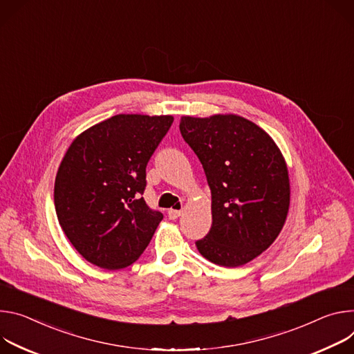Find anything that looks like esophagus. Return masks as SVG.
<instances>
[{"mask_svg":"<svg viewBox=\"0 0 354 354\" xmlns=\"http://www.w3.org/2000/svg\"><path fill=\"white\" fill-rule=\"evenodd\" d=\"M180 215H181V211H178V209H169L167 211V216L170 219H177Z\"/></svg>","mask_w":354,"mask_h":354,"instance_id":"obj_1","label":"esophagus"}]
</instances>
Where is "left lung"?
Here are the masks:
<instances>
[{
	"mask_svg": "<svg viewBox=\"0 0 354 354\" xmlns=\"http://www.w3.org/2000/svg\"><path fill=\"white\" fill-rule=\"evenodd\" d=\"M180 132L200 159L212 197V226L195 242L223 267H239L281 232L290 207L284 157L256 124L238 115L183 116Z\"/></svg>",
	"mask_w": 354,
	"mask_h": 354,
	"instance_id": "1",
	"label": "left lung"
}]
</instances>
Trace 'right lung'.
Wrapping results in <instances>:
<instances>
[{
	"label": "right lung",
	"mask_w": 354,
	"mask_h": 354,
	"mask_svg": "<svg viewBox=\"0 0 354 354\" xmlns=\"http://www.w3.org/2000/svg\"><path fill=\"white\" fill-rule=\"evenodd\" d=\"M173 121L171 115H115L70 145L55 181V207L87 261L124 268L147 248L163 214L142 197L146 166Z\"/></svg>",
	"instance_id": "right-lung-1"
}]
</instances>
